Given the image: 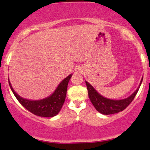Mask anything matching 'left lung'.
Instances as JSON below:
<instances>
[{
  "mask_svg": "<svg viewBox=\"0 0 150 150\" xmlns=\"http://www.w3.org/2000/svg\"><path fill=\"white\" fill-rule=\"evenodd\" d=\"M142 82V79L141 80L138 88L136 89L135 92L132 93V94H131L129 97L124 99H121V100H113V99H107V98H105L103 96H101L89 82L85 81L87 91H88V95L91 102L92 103L94 107L99 113L104 115L113 114V113H116L123 111L135 97L136 94L140 89Z\"/></svg>",
  "mask_w": 150,
  "mask_h": 150,
  "instance_id": "left-lung-1",
  "label": "left lung"
}]
</instances>
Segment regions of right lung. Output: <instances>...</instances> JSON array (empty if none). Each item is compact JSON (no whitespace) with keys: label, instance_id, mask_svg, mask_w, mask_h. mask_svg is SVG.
Here are the masks:
<instances>
[{"label":"right lung","instance_id":"obj_1","mask_svg":"<svg viewBox=\"0 0 150 150\" xmlns=\"http://www.w3.org/2000/svg\"><path fill=\"white\" fill-rule=\"evenodd\" d=\"M72 74H70L68 77H65L59 84L55 92L51 96L38 101L28 100V99H23L20 97L13 89L9 80H8V82H9L10 89L15 97L26 109L36 116L49 118V117L55 116L61 111L62 106L64 104L68 82Z\"/></svg>","mask_w":150,"mask_h":150}]
</instances>
